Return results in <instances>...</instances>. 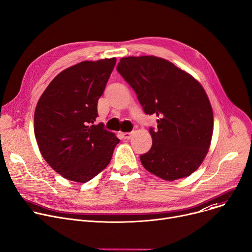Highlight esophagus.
<instances>
[{"label":"esophagus","instance_id":"esophagus-1","mask_svg":"<svg viewBox=\"0 0 252 252\" xmlns=\"http://www.w3.org/2000/svg\"><path fill=\"white\" fill-rule=\"evenodd\" d=\"M132 136V132H122V138L124 140H128Z\"/></svg>","mask_w":252,"mask_h":252}]
</instances>
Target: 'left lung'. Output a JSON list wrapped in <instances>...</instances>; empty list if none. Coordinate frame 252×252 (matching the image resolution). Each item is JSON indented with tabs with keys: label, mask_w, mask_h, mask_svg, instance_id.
Returning a JSON list of instances; mask_svg holds the SVG:
<instances>
[{
	"label": "left lung",
	"mask_w": 252,
	"mask_h": 252,
	"mask_svg": "<svg viewBox=\"0 0 252 252\" xmlns=\"http://www.w3.org/2000/svg\"><path fill=\"white\" fill-rule=\"evenodd\" d=\"M116 70L137 93L150 127L152 147L140 156L145 168L165 180L194 172L204 161L213 135V110L203 86L172 63L157 57L123 58Z\"/></svg>",
	"instance_id": "obj_1"
}]
</instances>
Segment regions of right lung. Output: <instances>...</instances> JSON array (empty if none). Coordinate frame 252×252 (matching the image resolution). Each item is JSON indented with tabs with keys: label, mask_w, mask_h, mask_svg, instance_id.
Masks as SVG:
<instances>
[{
	"label": "right lung",
	"mask_w": 252,
	"mask_h": 252,
	"mask_svg": "<svg viewBox=\"0 0 252 252\" xmlns=\"http://www.w3.org/2000/svg\"><path fill=\"white\" fill-rule=\"evenodd\" d=\"M116 59L85 61L61 72L46 87L34 112V135L44 160L63 177L87 182L109 164L120 143L96 125L97 102Z\"/></svg>",
	"instance_id": "1"
}]
</instances>
